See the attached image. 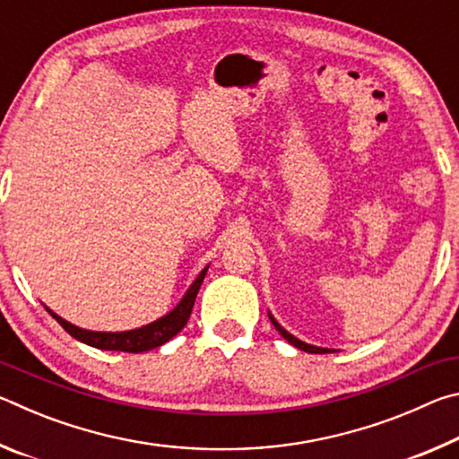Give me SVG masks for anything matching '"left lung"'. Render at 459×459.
Masks as SVG:
<instances>
[{
  "label": "left lung",
  "mask_w": 459,
  "mask_h": 459,
  "mask_svg": "<svg viewBox=\"0 0 459 459\" xmlns=\"http://www.w3.org/2000/svg\"><path fill=\"white\" fill-rule=\"evenodd\" d=\"M269 320H271V324L275 325V330L281 333V336L290 342V344H293L295 348H299V351H304V352H312V354H325V352H332V351H328V348H317V346H312V344H306V342H301V340H298L295 336H291L290 332H285L281 325H279L277 322H275V317L269 314Z\"/></svg>",
  "instance_id": "left-lung-1"
}]
</instances>
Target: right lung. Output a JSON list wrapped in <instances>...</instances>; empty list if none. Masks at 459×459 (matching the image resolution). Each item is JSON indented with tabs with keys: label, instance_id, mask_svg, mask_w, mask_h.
<instances>
[{
	"label": "right lung",
	"instance_id": "right-lung-1",
	"mask_svg": "<svg viewBox=\"0 0 459 459\" xmlns=\"http://www.w3.org/2000/svg\"><path fill=\"white\" fill-rule=\"evenodd\" d=\"M208 267H204L200 271V275L196 277V281L190 285V290L186 291V295L182 298L180 304H178L172 312L168 316L160 317L152 324L143 325V328L137 330H129V332H91V330H82L76 328V325L68 324L66 320H62L60 316H56L54 312L52 317H56V322L65 328L73 338L84 342V344L95 346L99 351H119V352H147L152 348H158L161 344H166L168 340H172L178 332H180L188 317L192 314L194 301H196V295L202 281H204Z\"/></svg>",
	"mask_w": 459,
	"mask_h": 459
}]
</instances>
